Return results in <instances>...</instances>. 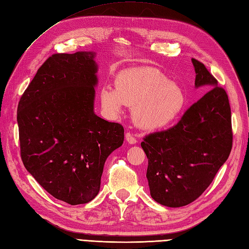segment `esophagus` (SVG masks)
Returning <instances> with one entry per match:
<instances>
[{
    "label": "esophagus",
    "instance_id": "34e87169",
    "mask_svg": "<svg viewBox=\"0 0 249 249\" xmlns=\"http://www.w3.org/2000/svg\"><path fill=\"white\" fill-rule=\"evenodd\" d=\"M125 139H126V141L129 142L130 144H134V143H136L137 142V140L135 139V136L133 135V134H131L130 132H127L126 134H125Z\"/></svg>",
    "mask_w": 249,
    "mask_h": 249
}]
</instances>
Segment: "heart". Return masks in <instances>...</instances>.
<instances>
[{"instance_id": "obj_1", "label": "heart", "mask_w": 249, "mask_h": 249, "mask_svg": "<svg viewBox=\"0 0 249 249\" xmlns=\"http://www.w3.org/2000/svg\"><path fill=\"white\" fill-rule=\"evenodd\" d=\"M100 100L106 112L113 116L121 113L124 105L133 107L134 122L148 130L177 122L187 105L181 87L152 67L122 71L116 78V88H101Z\"/></svg>"}]
</instances>
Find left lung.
<instances>
[{"label":"left lung","mask_w":249,"mask_h":249,"mask_svg":"<svg viewBox=\"0 0 249 249\" xmlns=\"http://www.w3.org/2000/svg\"><path fill=\"white\" fill-rule=\"evenodd\" d=\"M195 86L209 89L178 124L146 135L141 143L149 164L146 178L152 198L168 207L199 198L227 161L233 144L231 107L224 88L203 63L192 58Z\"/></svg>","instance_id":"left-lung-1"}]
</instances>
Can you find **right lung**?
<instances>
[{"instance_id": "add662e5", "label": "right lung", "mask_w": 249, "mask_h": 249, "mask_svg": "<svg viewBox=\"0 0 249 249\" xmlns=\"http://www.w3.org/2000/svg\"><path fill=\"white\" fill-rule=\"evenodd\" d=\"M94 52L53 54L17 107L24 167L54 198L71 205L94 199L109 154L124 142L121 124L94 114Z\"/></svg>"}]
</instances>
